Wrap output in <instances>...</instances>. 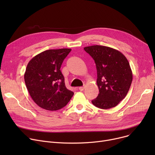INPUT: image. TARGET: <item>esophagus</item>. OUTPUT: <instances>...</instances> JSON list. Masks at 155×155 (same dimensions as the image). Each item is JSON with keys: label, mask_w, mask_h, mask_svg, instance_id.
Listing matches in <instances>:
<instances>
[{"label": "esophagus", "mask_w": 155, "mask_h": 155, "mask_svg": "<svg viewBox=\"0 0 155 155\" xmlns=\"http://www.w3.org/2000/svg\"><path fill=\"white\" fill-rule=\"evenodd\" d=\"M78 89H79V91H83L84 89H85V87L84 86V87H80L79 88H78Z\"/></svg>", "instance_id": "34e87169"}]
</instances>
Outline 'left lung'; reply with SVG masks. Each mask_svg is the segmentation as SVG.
I'll return each instance as SVG.
<instances>
[{
	"instance_id": "obj_1",
	"label": "left lung",
	"mask_w": 155,
	"mask_h": 155,
	"mask_svg": "<svg viewBox=\"0 0 155 155\" xmlns=\"http://www.w3.org/2000/svg\"><path fill=\"white\" fill-rule=\"evenodd\" d=\"M94 60L99 94L92 101L95 107L107 109L116 107L126 96L133 73L126 56L110 47L94 45L84 48Z\"/></svg>"
}]
</instances>
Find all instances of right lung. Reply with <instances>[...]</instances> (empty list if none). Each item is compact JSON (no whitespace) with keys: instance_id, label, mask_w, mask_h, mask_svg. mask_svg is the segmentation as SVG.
<instances>
[{"instance_id":"right-lung-1","label":"right lung","mask_w":155,"mask_h":155,"mask_svg":"<svg viewBox=\"0 0 155 155\" xmlns=\"http://www.w3.org/2000/svg\"><path fill=\"white\" fill-rule=\"evenodd\" d=\"M71 49L48 50L33 57L28 63L24 81L34 102L44 109L59 110L74 94L67 88L61 72V64Z\"/></svg>"}]
</instances>
